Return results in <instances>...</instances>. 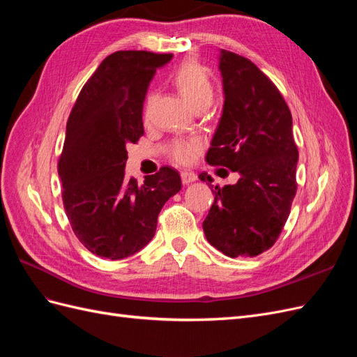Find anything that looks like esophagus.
Listing matches in <instances>:
<instances>
[{"label": "esophagus", "instance_id": "obj_1", "mask_svg": "<svg viewBox=\"0 0 357 357\" xmlns=\"http://www.w3.org/2000/svg\"><path fill=\"white\" fill-rule=\"evenodd\" d=\"M197 178H198V176H197L195 172H193V171H190V169H185V171H181V181L185 183V185H189V183L195 181Z\"/></svg>", "mask_w": 357, "mask_h": 357}]
</instances>
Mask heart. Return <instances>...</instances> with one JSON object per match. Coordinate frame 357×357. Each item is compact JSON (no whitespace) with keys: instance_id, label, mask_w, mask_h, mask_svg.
<instances>
[{"instance_id":"b5f03b06","label":"heart","mask_w":357,"mask_h":357,"mask_svg":"<svg viewBox=\"0 0 357 357\" xmlns=\"http://www.w3.org/2000/svg\"><path fill=\"white\" fill-rule=\"evenodd\" d=\"M172 83L176 89L185 98L193 109L198 105H210L214 98V84L210 75L195 61H186L172 74ZM152 98L147 100L144 116L149 114V105ZM201 147V142L198 138L180 139L172 146L171 155L180 164H188L197 156Z\"/></svg>"}]
</instances>
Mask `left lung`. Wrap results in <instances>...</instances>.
<instances>
[{"label":"left lung","instance_id":"obj_1","mask_svg":"<svg viewBox=\"0 0 357 357\" xmlns=\"http://www.w3.org/2000/svg\"><path fill=\"white\" fill-rule=\"evenodd\" d=\"M225 104L208 149L210 165L238 172L235 185L211 189L202 228L229 257H253L277 241L296 195L298 147L291 114L277 86L255 63L220 50ZM202 181H210L201 172Z\"/></svg>","mask_w":357,"mask_h":357}]
</instances>
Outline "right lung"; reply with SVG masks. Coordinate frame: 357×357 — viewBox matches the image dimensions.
<instances>
[{
	"label": "right lung",
	"instance_id": "add662e5",
	"mask_svg": "<svg viewBox=\"0 0 357 357\" xmlns=\"http://www.w3.org/2000/svg\"><path fill=\"white\" fill-rule=\"evenodd\" d=\"M171 53L119 50L84 83L67 122L58 162L62 201L79 241L93 255L123 259L153 238L164 204L181 189L180 174L162 167L144 185L125 180L126 146L144 134L149 83Z\"/></svg>",
	"mask_w": 357,
	"mask_h": 357
}]
</instances>
